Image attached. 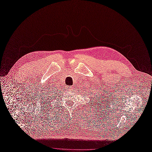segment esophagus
I'll return each mask as SVG.
<instances>
[{
	"label": "esophagus",
	"mask_w": 152,
	"mask_h": 152,
	"mask_svg": "<svg viewBox=\"0 0 152 152\" xmlns=\"http://www.w3.org/2000/svg\"><path fill=\"white\" fill-rule=\"evenodd\" d=\"M67 87H68V89L69 91L72 90V86H68Z\"/></svg>",
	"instance_id": "esophagus-1"
}]
</instances>
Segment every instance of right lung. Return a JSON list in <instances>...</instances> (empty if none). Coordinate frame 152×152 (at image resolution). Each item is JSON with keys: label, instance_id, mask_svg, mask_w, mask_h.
Instances as JSON below:
<instances>
[{"label": "right lung", "instance_id": "1", "mask_svg": "<svg viewBox=\"0 0 152 152\" xmlns=\"http://www.w3.org/2000/svg\"><path fill=\"white\" fill-rule=\"evenodd\" d=\"M56 91H54V90H51V91H50V93H56ZM53 103H51V101H50V102H49V101H48V104H46V106L48 107H45V108H48V109H49L50 107H51V104H52Z\"/></svg>", "mask_w": 152, "mask_h": 152}]
</instances>
